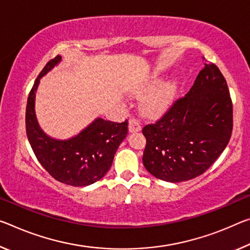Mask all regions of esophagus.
I'll use <instances>...</instances> for the list:
<instances>
[{"instance_id": "34e87169", "label": "esophagus", "mask_w": 250, "mask_h": 250, "mask_svg": "<svg viewBox=\"0 0 250 250\" xmlns=\"http://www.w3.org/2000/svg\"><path fill=\"white\" fill-rule=\"evenodd\" d=\"M141 130L140 122L136 119H130L129 121V131L130 132H138Z\"/></svg>"}]
</instances>
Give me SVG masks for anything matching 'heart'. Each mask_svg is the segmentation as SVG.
Returning a JSON list of instances; mask_svg holds the SVG:
<instances>
[{
	"instance_id": "heart-1",
	"label": "heart",
	"mask_w": 250,
	"mask_h": 250,
	"mask_svg": "<svg viewBox=\"0 0 250 250\" xmlns=\"http://www.w3.org/2000/svg\"><path fill=\"white\" fill-rule=\"evenodd\" d=\"M154 84L150 86L153 88ZM172 88L170 84H162L154 92L146 99L144 104L145 112L150 117H159L167 111L171 100Z\"/></svg>"
}]
</instances>
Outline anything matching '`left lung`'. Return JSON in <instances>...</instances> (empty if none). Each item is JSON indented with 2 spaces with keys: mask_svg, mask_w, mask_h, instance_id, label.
Instances as JSON below:
<instances>
[{
  "mask_svg": "<svg viewBox=\"0 0 250 250\" xmlns=\"http://www.w3.org/2000/svg\"><path fill=\"white\" fill-rule=\"evenodd\" d=\"M232 131L228 85L213 63H205L185 97L156 124L145 125L142 161L158 179L181 182L203 175L227 146Z\"/></svg>",
  "mask_w": 250,
  "mask_h": 250,
  "instance_id": "8db88e82",
  "label": "left lung"
}]
</instances>
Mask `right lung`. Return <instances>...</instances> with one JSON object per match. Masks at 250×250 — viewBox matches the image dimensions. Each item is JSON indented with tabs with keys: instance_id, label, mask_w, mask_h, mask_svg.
<instances>
[{
	"instance_id": "right-lung-1",
	"label": "right lung",
	"mask_w": 250,
	"mask_h": 250,
	"mask_svg": "<svg viewBox=\"0 0 250 250\" xmlns=\"http://www.w3.org/2000/svg\"><path fill=\"white\" fill-rule=\"evenodd\" d=\"M61 60V55H58L47 62L34 82L27 98L26 136L39 162L55 180L85 187L108 172L119 146L128 133V120L118 124L97 118L80 133L66 140L47 136L35 116V93L41 78Z\"/></svg>"
}]
</instances>
